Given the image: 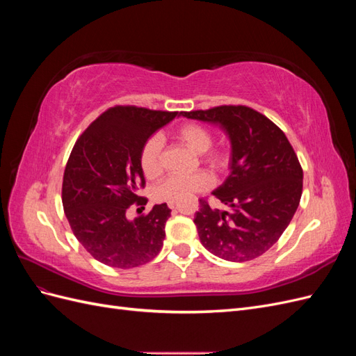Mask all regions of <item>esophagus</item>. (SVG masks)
<instances>
[{
    "instance_id": "1",
    "label": "esophagus",
    "mask_w": 356,
    "mask_h": 356,
    "mask_svg": "<svg viewBox=\"0 0 356 356\" xmlns=\"http://www.w3.org/2000/svg\"><path fill=\"white\" fill-rule=\"evenodd\" d=\"M168 207H169L170 209H175V207H177V203H175V202H169V203H168Z\"/></svg>"
}]
</instances>
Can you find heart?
<instances>
[{
  "mask_svg": "<svg viewBox=\"0 0 356 356\" xmlns=\"http://www.w3.org/2000/svg\"><path fill=\"white\" fill-rule=\"evenodd\" d=\"M175 138L181 144L188 147L191 152L202 154V161L215 172H221L227 166L229 154L224 148H211L212 134L208 127L199 123H186L177 129ZM161 152H163V138L160 135L149 136L141 149V168L147 178H157L163 163H161ZM212 186V179L207 174L195 175H172L157 184L153 190V197L157 202H175L191 196L193 193L208 190Z\"/></svg>",
  "mask_w": 356,
  "mask_h": 356,
  "instance_id": "b5f03b06",
  "label": "heart"
}]
</instances>
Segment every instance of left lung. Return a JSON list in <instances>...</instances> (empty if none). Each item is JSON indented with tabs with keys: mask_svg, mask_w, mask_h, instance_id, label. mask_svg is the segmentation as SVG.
<instances>
[{
	"mask_svg": "<svg viewBox=\"0 0 356 356\" xmlns=\"http://www.w3.org/2000/svg\"><path fill=\"white\" fill-rule=\"evenodd\" d=\"M218 124L232 144L230 175L212 195L230 211L200 199L195 224L202 245L222 260L242 263L263 255L281 238L298 208L303 169L285 134L245 105L182 113Z\"/></svg>",
	"mask_w": 356,
	"mask_h": 356,
	"instance_id": "8db88e82",
	"label": "left lung"
}]
</instances>
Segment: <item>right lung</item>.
<instances>
[{
    "mask_svg": "<svg viewBox=\"0 0 356 356\" xmlns=\"http://www.w3.org/2000/svg\"><path fill=\"white\" fill-rule=\"evenodd\" d=\"M177 113L115 105L102 113L75 143L63 172L62 204L77 241L95 260L117 268L143 266L160 252L166 203L127 220L131 204L144 207L141 149Z\"/></svg>",
    "mask_w": 356,
    "mask_h": 356,
    "instance_id": "1",
    "label": "right lung"
}]
</instances>
